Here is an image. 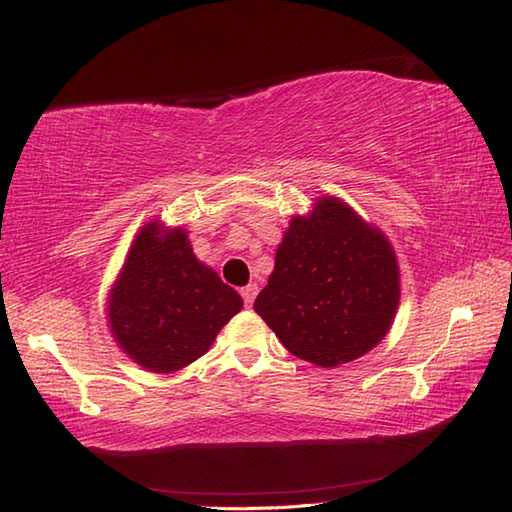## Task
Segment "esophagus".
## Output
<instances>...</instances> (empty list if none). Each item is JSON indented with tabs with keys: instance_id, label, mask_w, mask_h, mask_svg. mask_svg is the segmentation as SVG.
Listing matches in <instances>:
<instances>
[{
	"instance_id": "obj_1",
	"label": "esophagus",
	"mask_w": 512,
	"mask_h": 512,
	"mask_svg": "<svg viewBox=\"0 0 512 512\" xmlns=\"http://www.w3.org/2000/svg\"><path fill=\"white\" fill-rule=\"evenodd\" d=\"M255 295H257V284H246L244 288H241V297H244V302H246V306H250L255 302Z\"/></svg>"
}]
</instances>
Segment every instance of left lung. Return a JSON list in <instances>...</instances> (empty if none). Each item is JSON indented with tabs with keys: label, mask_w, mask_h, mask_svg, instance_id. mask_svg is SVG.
<instances>
[{
	"label": "left lung",
	"mask_w": 512,
	"mask_h": 512,
	"mask_svg": "<svg viewBox=\"0 0 512 512\" xmlns=\"http://www.w3.org/2000/svg\"><path fill=\"white\" fill-rule=\"evenodd\" d=\"M398 300L401 271L387 235L329 194L288 221L253 309L293 356L338 367L387 336Z\"/></svg>",
	"instance_id": "8db88e82"
}]
</instances>
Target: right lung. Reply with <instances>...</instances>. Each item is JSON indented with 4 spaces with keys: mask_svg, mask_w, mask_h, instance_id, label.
<instances>
[{
    "mask_svg": "<svg viewBox=\"0 0 512 512\" xmlns=\"http://www.w3.org/2000/svg\"><path fill=\"white\" fill-rule=\"evenodd\" d=\"M241 306L235 288L194 255L188 230L152 219L136 232L109 288L107 324L136 365L174 374L212 347Z\"/></svg>",
    "mask_w": 512,
    "mask_h": 512,
    "instance_id": "obj_1",
    "label": "right lung"
}]
</instances>
